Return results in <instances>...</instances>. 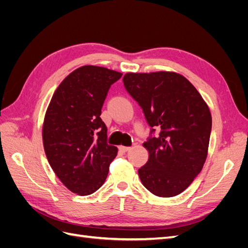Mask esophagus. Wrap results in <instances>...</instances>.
Instances as JSON below:
<instances>
[{
  "label": "esophagus",
  "instance_id": "esophagus-1",
  "mask_svg": "<svg viewBox=\"0 0 248 248\" xmlns=\"http://www.w3.org/2000/svg\"><path fill=\"white\" fill-rule=\"evenodd\" d=\"M130 149H131L130 147H124V146H120V150H121L122 152H128Z\"/></svg>",
  "mask_w": 248,
  "mask_h": 248
}]
</instances>
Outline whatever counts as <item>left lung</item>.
I'll list each match as a JSON object with an SVG mask.
<instances>
[{
    "instance_id": "8db88e82",
    "label": "left lung",
    "mask_w": 248,
    "mask_h": 248,
    "mask_svg": "<svg viewBox=\"0 0 248 248\" xmlns=\"http://www.w3.org/2000/svg\"><path fill=\"white\" fill-rule=\"evenodd\" d=\"M123 82L151 127L140 181L157 197H175L204 167L212 128L209 108L191 82L176 72H130ZM155 128L161 129L156 137Z\"/></svg>"
}]
</instances>
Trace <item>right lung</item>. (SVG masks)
I'll return each mask as SVG.
<instances>
[{"mask_svg": "<svg viewBox=\"0 0 248 248\" xmlns=\"http://www.w3.org/2000/svg\"><path fill=\"white\" fill-rule=\"evenodd\" d=\"M121 77L104 67H79L60 84L47 108L44 151L57 177L79 196L100 188L117 156L100 115L110 86Z\"/></svg>", "mask_w": 248, "mask_h": 248, "instance_id": "1", "label": "right lung"}]
</instances>
